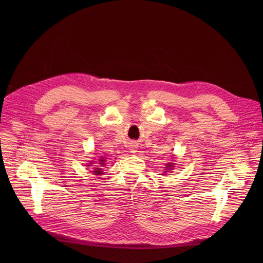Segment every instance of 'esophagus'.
Here are the masks:
<instances>
[{"instance_id": "esophagus-1", "label": "esophagus", "mask_w": 263, "mask_h": 263, "mask_svg": "<svg viewBox=\"0 0 263 263\" xmlns=\"http://www.w3.org/2000/svg\"><path fill=\"white\" fill-rule=\"evenodd\" d=\"M130 150H131V153H132V154H135V153H136V147H135V146H133V147H131V149H130Z\"/></svg>"}]
</instances>
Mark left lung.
Returning <instances> with one entry per match:
<instances>
[{
    "label": "left lung",
    "mask_w": 263,
    "mask_h": 263,
    "mask_svg": "<svg viewBox=\"0 0 263 263\" xmlns=\"http://www.w3.org/2000/svg\"><path fill=\"white\" fill-rule=\"evenodd\" d=\"M173 165H174V163H168V164L166 165V166H167V167H166V171H170L171 168H173V167H174Z\"/></svg>",
    "instance_id": "left-lung-1"
}]
</instances>
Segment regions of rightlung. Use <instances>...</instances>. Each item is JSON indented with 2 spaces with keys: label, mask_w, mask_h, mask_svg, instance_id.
Here are the masks:
<instances>
[{
  "label": "right lung",
  "mask_w": 263,
  "mask_h": 263,
  "mask_svg": "<svg viewBox=\"0 0 263 263\" xmlns=\"http://www.w3.org/2000/svg\"><path fill=\"white\" fill-rule=\"evenodd\" d=\"M103 162H104V160H103V159H101L99 164L103 165V164H104ZM88 166H89V165H88ZM93 173H95V175H100V174H102V170H101V168H98V167H96V168H95V171H93Z\"/></svg>",
  "instance_id": "right-lung-1"
}]
</instances>
